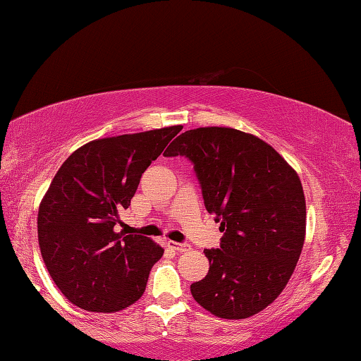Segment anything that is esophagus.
I'll list each match as a JSON object with an SVG mask.
<instances>
[{"instance_id": "34e87169", "label": "esophagus", "mask_w": 361, "mask_h": 361, "mask_svg": "<svg viewBox=\"0 0 361 361\" xmlns=\"http://www.w3.org/2000/svg\"><path fill=\"white\" fill-rule=\"evenodd\" d=\"M169 247L176 250V252H188V250L191 248L188 243H178V242H172V240H169Z\"/></svg>"}]
</instances>
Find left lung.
<instances>
[{
	"label": "left lung",
	"mask_w": 361,
	"mask_h": 361,
	"mask_svg": "<svg viewBox=\"0 0 361 361\" xmlns=\"http://www.w3.org/2000/svg\"><path fill=\"white\" fill-rule=\"evenodd\" d=\"M164 156H186L202 186L204 204L224 232L204 250L205 279L192 298L219 319L261 312L288 283L305 239L301 180L264 140L231 127H199L176 137Z\"/></svg>",
	"instance_id": "1"
}]
</instances>
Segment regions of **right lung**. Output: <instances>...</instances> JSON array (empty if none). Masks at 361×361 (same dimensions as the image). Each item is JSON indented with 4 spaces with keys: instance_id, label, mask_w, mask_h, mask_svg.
<instances>
[{
    "instance_id": "right-lung-1",
    "label": "right lung",
    "mask_w": 361,
    "mask_h": 361,
    "mask_svg": "<svg viewBox=\"0 0 361 361\" xmlns=\"http://www.w3.org/2000/svg\"><path fill=\"white\" fill-rule=\"evenodd\" d=\"M183 126L92 140L66 159L38 210L49 274L71 304L119 312L138 301L164 248L116 231L140 178Z\"/></svg>"
}]
</instances>
